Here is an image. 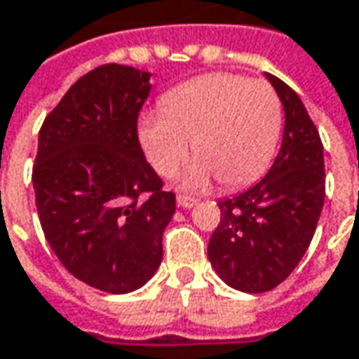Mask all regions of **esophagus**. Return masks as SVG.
<instances>
[{
	"label": "esophagus",
	"instance_id": "1",
	"mask_svg": "<svg viewBox=\"0 0 359 359\" xmlns=\"http://www.w3.org/2000/svg\"><path fill=\"white\" fill-rule=\"evenodd\" d=\"M177 205H180V208H184V210H189V208L198 205V200H194V198H186V196H177Z\"/></svg>",
	"mask_w": 359,
	"mask_h": 359
}]
</instances>
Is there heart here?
I'll list each match as a JSON object with an SVG mask.
<instances>
[{"label":"heart","instance_id":"heart-1","mask_svg":"<svg viewBox=\"0 0 359 359\" xmlns=\"http://www.w3.org/2000/svg\"><path fill=\"white\" fill-rule=\"evenodd\" d=\"M282 130V104L266 81L233 74H208L172 90L161 111L140 119L137 137L149 165L163 177L189 158H200L184 175L186 189L205 187L214 175L226 187H241L268 168Z\"/></svg>","mask_w":359,"mask_h":359}]
</instances>
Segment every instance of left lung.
Segmentation results:
<instances>
[{"instance_id":"8db88e82","label":"left lung","mask_w":359,"mask_h":359,"mask_svg":"<svg viewBox=\"0 0 359 359\" xmlns=\"http://www.w3.org/2000/svg\"><path fill=\"white\" fill-rule=\"evenodd\" d=\"M285 114L282 147L266 177L219 201L222 219L208 257L229 287L269 292L296 269L310 245L325 198L324 145L299 95L266 74Z\"/></svg>"}]
</instances>
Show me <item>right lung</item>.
<instances>
[{"mask_svg":"<svg viewBox=\"0 0 359 359\" xmlns=\"http://www.w3.org/2000/svg\"><path fill=\"white\" fill-rule=\"evenodd\" d=\"M149 90V72L100 65L39 130L32 182L46 240L72 276L107 294H130L158 271L175 214L137 140Z\"/></svg>","mask_w":359,"mask_h":359,"instance_id":"obj_1","label":"right lung"}]
</instances>
